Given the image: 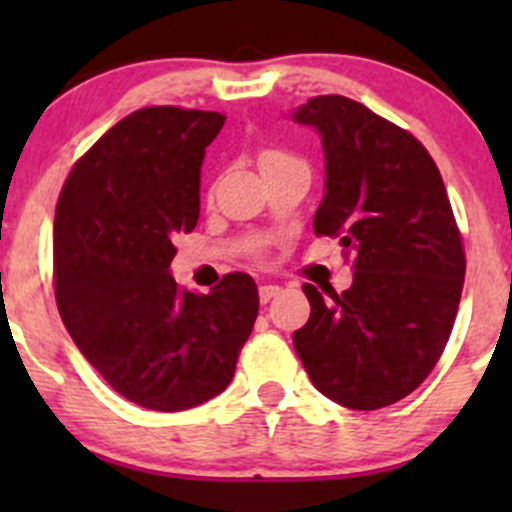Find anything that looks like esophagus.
Returning a JSON list of instances; mask_svg holds the SVG:
<instances>
[{
	"label": "esophagus",
	"instance_id": "1",
	"mask_svg": "<svg viewBox=\"0 0 512 512\" xmlns=\"http://www.w3.org/2000/svg\"><path fill=\"white\" fill-rule=\"evenodd\" d=\"M275 294H280V287H277V285H262L260 287V302L267 304L272 297H275Z\"/></svg>",
	"mask_w": 512,
	"mask_h": 512
}]
</instances>
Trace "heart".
<instances>
[{"label":"heart","mask_w":512,"mask_h":512,"mask_svg":"<svg viewBox=\"0 0 512 512\" xmlns=\"http://www.w3.org/2000/svg\"><path fill=\"white\" fill-rule=\"evenodd\" d=\"M282 158H289V156H285V153H280V151H267L265 156H262V165L272 163V160H282Z\"/></svg>","instance_id":"obj_1"}]
</instances>
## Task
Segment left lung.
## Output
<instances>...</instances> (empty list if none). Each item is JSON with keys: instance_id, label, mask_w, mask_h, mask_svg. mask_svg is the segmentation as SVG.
<instances>
[{"instance_id": "1", "label": "left lung", "mask_w": 512, "mask_h": 512, "mask_svg": "<svg viewBox=\"0 0 512 512\" xmlns=\"http://www.w3.org/2000/svg\"><path fill=\"white\" fill-rule=\"evenodd\" d=\"M292 118L317 128L324 148L314 232L354 262L342 294L302 287L312 314L294 349L327 399L384 409L418 389L446 349L466 277L461 232L436 163L409 131L347 96L309 98Z\"/></svg>"}]
</instances>
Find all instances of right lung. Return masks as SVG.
<instances>
[{
    "mask_svg": "<svg viewBox=\"0 0 512 512\" xmlns=\"http://www.w3.org/2000/svg\"><path fill=\"white\" fill-rule=\"evenodd\" d=\"M225 116L148 106L91 146L54 215V292L66 332L121 396L185 411L227 389L260 297L245 272L210 294L170 275L200 218V165Z\"/></svg>",
    "mask_w": 512,
    "mask_h": 512,
    "instance_id": "right-lung-1",
    "label": "right lung"
}]
</instances>
